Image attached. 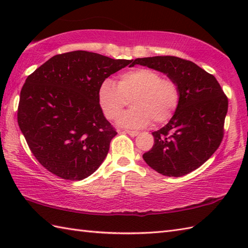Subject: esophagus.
<instances>
[{"label":"esophagus","instance_id":"34e87169","mask_svg":"<svg viewBox=\"0 0 248 248\" xmlns=\"http://www.w3.org/2000/svg\"><path fill=\"white\" fill-rule=\"evenodd\" d=\"M124 132H125V133H128L130 136H136V135H139V133L140 132H138V131H131V130H124Z\"/></svg>","mask_w":248,"mask_h":248}]
</instances>
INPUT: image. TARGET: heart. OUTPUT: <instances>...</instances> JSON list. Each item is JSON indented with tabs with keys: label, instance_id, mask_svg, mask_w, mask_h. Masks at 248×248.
<instances>
[{
	"label": "heart",
	"instance_id": "1",
	"mask_svg": "<svg viewBox=\"0 0 248 248\" xmlns=\"http://www.w3.org/2000/svg\"><path fill=\"white\" fill-rule=\"evenodd\" d=\"M131 99L130 109L119 116L118 124L140 129L167 123L180 102V88L171 78L150 68H134L121 73L116 84L105 78L98 89V102L105 117L114 120Z\"/></svg>",
	"mask_w": 248,
	"mask_h": 248
}]
</instances>
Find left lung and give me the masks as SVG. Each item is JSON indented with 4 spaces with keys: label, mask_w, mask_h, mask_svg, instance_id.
<instances>
[{
    "label": "left lung",
    "mask_w": 248,
    "mask_h": 248,
    "mask_svg": "<svg viewBox=\"0 0 248 248\" xmlns=\"http://www.w3.org/2000/svg\"><path fill=\"white\" fill-rule=\"evenodd\" d=\"M134 64L164 72L180 88V102L165 127L152 132L155 145L143 157L167 177L186 175L210 159L224 138L228 98L214 76L176 56L136 59Z\"/></svg>",
    "instance_id": "left-lung-1"
}]
</instances>
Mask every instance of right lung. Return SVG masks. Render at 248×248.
I'll return each instance as SVG.
<instances>
[{"mask_svg": "<svg viewBox=\"0 0 248 248\" xmlns=\"http://www.w3.org/2000/svg\"><path fill=\"white\" fill-rule=\"evenodd\" d=\"M133 60L87 51L57 54L26 78L18 124L31 154L46 170L82 180L98 170L117 134L98 102L103 80Z\"/></svg>", "mask_w": 248, "mask_h": 248, "instance_id": "right-lung-1", "label": "right lung"}]
</instances>
